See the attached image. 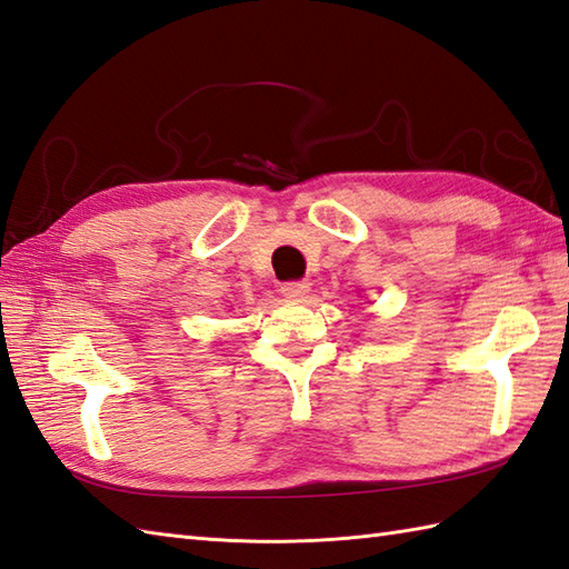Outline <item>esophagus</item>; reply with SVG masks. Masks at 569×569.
Listing matches in <instances>:
<instances>
[{
    "mask_svg": "<svg viewBox=\"0 0 569 569\" xmlns=\"http://www.w3.org/2000/svg\"><path fill=\"white\" fill-rule=\"evenodd\" d=\"M308 291H310L308 281H286V283H281V293L286 298H303Z\"/></svg>",
    "mask_w": 569,
    "mask_h": 569,
    "instance_id": "1",
    "label": "esophagus"
}]
</instances>
